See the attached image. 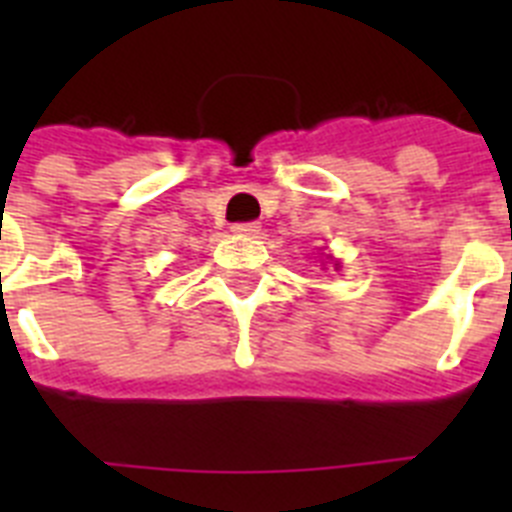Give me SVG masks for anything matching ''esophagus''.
<instances>
[{"label":"esophagus","mask_w":512,"mask_h":512,"mask_svg":"<svg viewBox=\"0 0 512 512\" xmlns=\"http://www.w3.org/2000/svg\"><path fill=\"white\" fill-rule=\"evenodd\" d=\"M261 225L259 223H235L233 225V233L238 235H259Z\"/></svg>","instance_id":"34e87169"}]
</instances>
